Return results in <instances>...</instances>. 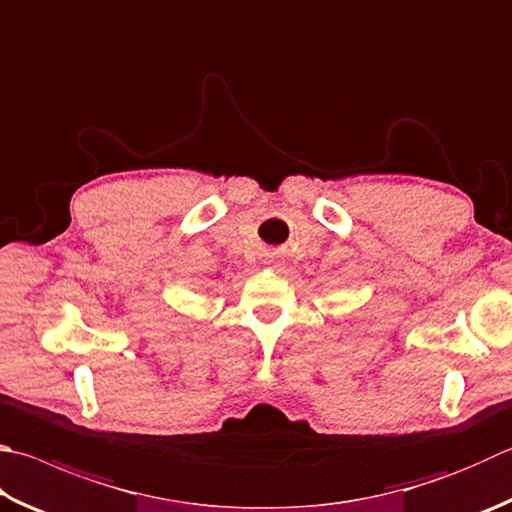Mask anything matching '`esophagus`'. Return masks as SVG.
<instances>
[{"mask_svg": "<svg viewBox=\"0 0 512 512\" xmlns=\"http://www.w3.org/2000/svg\"><path fill=\"white\" fill-rule=\"evenodd\" d=\"M266 264L271 266V268H277V266H280V262H277V259H273V257H271V259H266Z\"/></svg>", "mask_w": 512, "mask_h": 512, "instance_id": "esophagus-1", "label": "esophagus"}]
</instances>
